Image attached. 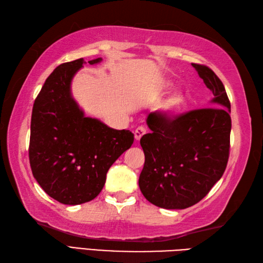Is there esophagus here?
Returning a JSON list of instances; mask_svg holds the SVG:
<instances>
[{
    "label": "esophagus",
    "instance_id": "1",
    "mask_svg": "<svg viewBox=\"0 0 263 263\" xmlns=\"http://www.w3.org/2000/svg\"><path fill=\"white\" fill-rule=\"evenodd\" d=\"M146 132H147V128H146V127H144V126H138V127L136 128V131H135V138H136V140H140L141 137H142Z\"/></svg>",
    "mask_w": 263,
    "mask_h": 263
}]
</instances>
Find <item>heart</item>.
Here are the masks:
<instances>
[{"label": "heart", "mask_w": 263, "mask_h": 263, "mask_svg": "<svg viewBox=\"0 0 263 263\" xmlns=\"http://www.w3.org/2000/svg\"><path fill=\"white\" fill-rule=\"evenodd\" d=\"M185 104V96L181 91H175L166 97L159 105V109L165 114H173L180 110Z\"/></svg>", "instance_id": "b5f03b06"}]
</instances>
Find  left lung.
Returning a JSON list of instances; mask_svg holds the SVG:
<instances>
[{
    "label": "left lung",
    "mask_w": 263,
    "mask_h": 263,
    "mask_svg": "<svg viewBox=\"0 0 263 263\" xmlns=\"http://www.w3.org/2000/svg\"><path fill=\"white\" fill-rule=\"evenodd\" d=\"M214 95L215 107L170 117L148 115L152 133L140 144L144 153L139 186L149 202L165 209H185L202 200L226 170L231 148V102L210 68L192 63Z\"/></svg>",
    "instance_id": "left-lung-1"
}]
</instances>
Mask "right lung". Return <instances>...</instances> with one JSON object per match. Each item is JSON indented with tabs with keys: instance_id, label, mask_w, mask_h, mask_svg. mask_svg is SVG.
Here are the masks:
<instances>
[{
	"instance_id": "obj_1",
	"label": "right lung",
	"mask_w": 263,
	"mask_h": 263,
	"mask_svg": "<svg viewBox=\"0 0 263 263\" xmlns=\"http://www.w3.org/2000/svg\"><path fill=\"white\" fill-rule=\"evenodd\" d=\"M83 62L63 63L49 74L33 103L30 124L32 175L49 197L71 205L97 197L109 167L135 141L128 130L86 117L71 97V80Z\"/></svg>"
}]
</instances>
